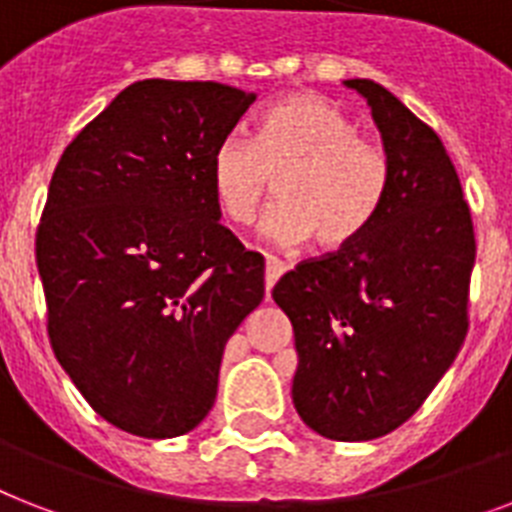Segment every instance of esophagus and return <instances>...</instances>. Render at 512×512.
Masks as SVG:
<instances>
[{"mask_svg":"<svg viewBox=\"0 0 512 512\" xmlns=\"http://www.w3.org/2000/svg\"><path fill=\"white\" fill-rule=\"evenodd\" d=\"M286 273V265L278 257H265V294L276 286V281Z\"/></svg>","mask_w":512,"mask_h":512,"instance_id":"esophagus-1","label":"esophagus"}]
</instances>
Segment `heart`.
Segmentation results:
<instances>
[{"mask_svg":"<svg viewBox=\"0 0 512 512\" xmlns=\"http://www.w3.org/2000/svg\"><path fill=\"white\" fill-rule=\"evenodd\" d=\"M276 177L278 202L260 218V236L292 247L315 236L321 249L355 242L376 218L389 184V157L357 123L318 94H289L260 115L255 144L228 136L210 162L223 218L244 226Z\"/></svg>","mask_w":512,"mask_h":512,"instance_id":"heart-1","label":"heart"}]
</instances>
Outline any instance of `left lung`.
I'll return each mask as SVG.
<instances>
[{"instance_id":"1","label":"left lung","mask_w":512,"mask_h":512,"mask_svg":"<svg viewBox=\"0 0 512 512\" xmlns=\"http://www.w3.org/2000/svg\"><path fill=\"white\" fill-rule=\"evenodd\" d=\"M344 86L384 141V202L355 242L289 270L273 299L294 328L299 418L326 439L368 442L402 426L458 357L476 239L442 139L381 83Z\"/></svg>"}]
</instances>
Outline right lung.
<instances>
[{
    "mask_svg": "<svg viewBox=\"0 0 512 512\" xmlns=\"http://www.w3.org/2000/svg\"><path fill=\"white\" fill-rule=\"evenodd\" d=\"M255 99L215 81H136L54 168L36 231L49 342L120 431L199 426L226 342L263 302V257L220 226L210 186L215 149Z\"/></svg>",
    "mask_w": 512,
    "mask_h": 512,
    "instance_id": "add662e5",
    "label": "right lung"
}]
</instances>
